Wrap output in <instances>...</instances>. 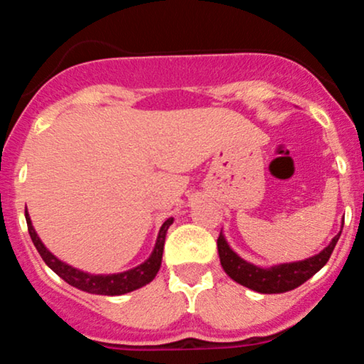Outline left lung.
Masks as SVG:
<instances>
[{
    "label": "left lung",
    "mask_w": 364,
    "mask_h": 364,
    "mask_svg": "<svg viewBox=\"0 0 364 364\" xmlns=\"http://www.w3.org/2000/svg\"><path fill=\"white\" fill-rule=\"evenodd\" d=\"M341 232L330 241V245L323 250V252L315 255V257H310L301 262L282 263V265L270 267V269H260V267L245 262L243 258L237 257V255L229 248L223 232L217 237V248H219L220 265H223L224 272L228 274L232 281L248 287V289L263 292V294H277V292L296 289V287L301 286L303 282H306L311 275L318 272L321 267L328 262L330 255H332L337 241H339Z\"/></svg>",
    "instance_id": "obj_1"
}]
</instances>
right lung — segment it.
Segmentation results:
<instances>
[{
  "instance_id": "obj_1",
  "label": "right lung",
  "mask_w": 364,
  "mask_h": 364,
  "mask_svg": "<svg viewBox=\"0 0 364 364\" xmlns=\"http://www.w3.org/2000/svg\"><path fill=\"white\" fill-rule=\"evenodd\" d=\"M25 219H27V228L28 235L32 237V243L37 248L46 265L49 269L54 270L65 282H68L70 286L77 287V289L90 292V294H104V296H119L127 294V292H132L139 287L145 286L156 277V274L161 269L162 262V252H164V241H166V232H168L169 225L173 224V217H169L164 224H162L161 231H159L156 248H154L152 255L147 262H144L141 265L135 267V269L127 270V272L121 274H111V275H92L87 272H82V270L73 269V267L66 265L61 260H58L54 255L49 252L48 248L43 245V241L37 236L34 225L31 223V217H28L27 210H25Z\"/></svg>"
}]
</instances>
